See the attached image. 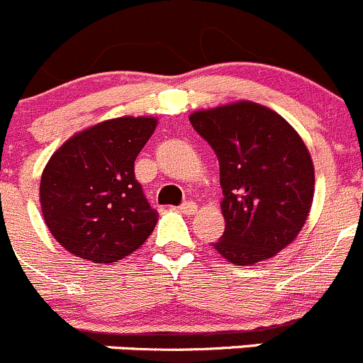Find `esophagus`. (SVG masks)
<instances>
[{
    "label": "esophagus",
    "instance_id": "obj_1",
    "mask_svg": "<svg viewBox=\"0 0 363 363\" xmlns=\"http://www.w3.org/2000/svg\"><path fill=\"white\" fill-rule=\"evenodd\" d=\"M179 211L184 213V215H195V213H197V204L191 201H186L179 206Z\"/></svg>",
    "mask_w": 363,
    "mask_h": 363
}]
</instances>
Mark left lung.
I'll use <instances>...</instances> for the list:
<instances>
[{
	"label": "left lung",
	"mask_w": 363,
	"mask_h": 363,
	"mask_svg": "<svg viewBox=\"0 0 363 363\" xmlns=\"http://www.w3.org/2000/svg\"><path fill=\"white\" fill-rule=\"evenodd\" d=\"M189 121L220 162L225 231L213 247L233 265L276 256L299 235L313 202V162L301 135L245 100L197 111Z\"/></svg>",
	"instance_id": "obj_1"
}]
</instances>
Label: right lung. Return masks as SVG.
Masks as SVG:
<instances>
[{"label":"right lung","mask_w":363,"mask_h":363,"mask_svg":"<svg viewBox=\"0 0 363 363\" xmlns=\"http://www.w3.org/2000/svg\"><path fill=\"white\" fill-rule=\"evenodd\" d=\"M157 120L123 116L74 134L50 157L39 199L53 238L77 258L114 263L140 249L157 211L135 181L134 161Z\"/></svg>","instance_id":"right-lung-1"}]
</instances>
